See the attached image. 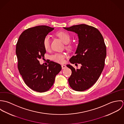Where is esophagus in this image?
<instances>
[{"label": "esophagus", "instance_id": "34e87169", "mask_svg": "<svg viewBox=\"0 0 124 124\" xmlns=\"http://www.w3.org/2000/svg\"><path fill=\"white\" fill-rule=\"evenodd\" d=\"M66 66L65 65H62V69H65V68H66Z\"/></svg>", "mask_w": 124, "mask_h": 124}]
</instances>
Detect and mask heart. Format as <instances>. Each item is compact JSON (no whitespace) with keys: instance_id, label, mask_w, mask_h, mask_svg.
Here are the masks:
<instances>
[{"instance_id":"1","label":"heart","mask_w":124,"mask_h":124,"mask_svg":"<svg viewBox=\"0 0 124 124\" xmlns=\"http://www.w3.org/2000/svg\"><path fill=\"white\" fill-rule=\"evenodd\" d=\"M57 36L59 37L63 42L65 44H68L71 40V37L70 35L64 31L58 32L56 34ZM43 45L44 49L46 51L49 50L51 46V39L50 36H46L43 39ZM66 57V55L64 53H56L54 54L52 56V60L60 63H62L65 61V58Z\"/></svg>"}]
</instances>
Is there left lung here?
Returning a JSON list of instances; mask_svg holds the SVG:
<instances>
[{
	"label": "left lung",
	"instance_id": "8db88e82",
	"mask_svg": "<svg viewBox=\"0 0 124 124\" xmlns=\"http://www.w3.org/2000/svg\"><path fill=\"white\" fill-rule=\"evenodd\" d=\"M78 36L79 43L75 55L69 61L72 64H81L80 69L70 64L66 66L71 71L68 79L71 88L76 91H84L92 87L98 80L105 66L106 46L100 32L95 28L86 24L63 27Z\"/></svg>",
	"mask_w": 124,
	"mask_h": 124
}]
</instances>
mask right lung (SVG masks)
<instances>
[{"label":"right lung","instance_id":"1","mask_svg":"<svg viewBox=\"0 0 124 124\" xmlns=\"http://www.w3.org/2000/svg\"><path fill=\"white\" fill-rule=\"evenodd\" d=\"M53 30V28L42 25L28 29L20 35L16 45L19 72L26 85L39 93L51 88L56 75L62 70L59 63L50 61L46 66L40 64L39 61L44 57L46 53L43 39Z\"/></svg>","mask_w":124,"mask_h":124}]
</instances>
